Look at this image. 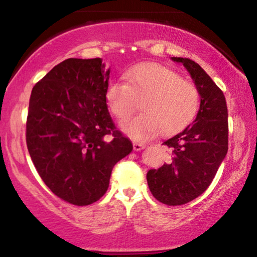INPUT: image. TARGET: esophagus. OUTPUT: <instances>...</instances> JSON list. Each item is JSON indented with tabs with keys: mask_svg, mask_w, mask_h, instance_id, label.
<instances>
[{
	"mask_svg": "<svg viewBox=\"0 0 257 257\" xmlns=\"http://www.w3.org/2000/svg\"><path fill=\"white\" fill-rule=\"evenodd\" d=\"M133 147H134L135 151H141L143 149H145L146 144L141 143V141H134V143H133Z\"/></svg>",
	"mask_w": 257,
	"mask_h": 257,
	"instance_id": "esophagus-1",
	"label": "esophagus"
}]
</instances>
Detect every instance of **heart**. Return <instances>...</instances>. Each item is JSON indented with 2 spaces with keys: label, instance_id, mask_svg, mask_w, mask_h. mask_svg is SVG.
<instances>
[{
  "label": "heart",
  "instance_id": "b5f03b06",
  "mask_svg": "<svg viewBox=\"0 0 257 257\" xmlns=\"http://www.w3.org/2000/svg\"><path fill=\"white\" fill-rule=\"evenodd\" d=\"M126 81L113 79L106 89L108 108L118 119L132 114L141 101L143 113L122 122V129L135 139L159 132L168 135L186 128L196 117L199 93L192 82L158 64L137 65L125 73Z\"/></svg>",
  "mask_w": 257,
  "mask_h": 257
}]
</instances>
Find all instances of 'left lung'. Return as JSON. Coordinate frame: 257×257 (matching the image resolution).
Masks as SVG:
<instances>
[{
	"label": "left lung",
	"instance_id": "8db88e82",
	"mask_svg": "<svg viewBox=\"0 0 257 257\" xmlns=\"http://www.w3.org/2000/svg\"><path fill=\"white\" fill-rule=\"evenodd\" d=\"M190 72L200 95L193 124L162 145L172 151V161L150 169L146 179L156 199L167 205H182L200 196L215 178L228 150V112L222 90L198 64L187 58H172Z\"/></svg>",
	"mask_w": 257,
	"mask_h": 257
}]
</instances>
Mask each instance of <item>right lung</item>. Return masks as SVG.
<instances>
[{
  "mask_svg": "<svg viewBox=\"0 0 257 257\" xmlns=\"http://www.w3.org/2000/svg\"><path fill=\"white\" fill-rule=\"evenodd\" d=\"M110 69L102 59L61 61L32 88L26 145L55 196L89 205L104 196L112 168L132 152L106 104Z\"/></svg>",
  "mask_w": 257,
  "mask_h": 257,
  "instance_id": "right-lung-1",
  "label": "right lung"
}]
</instances>
